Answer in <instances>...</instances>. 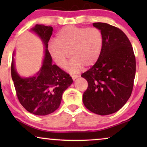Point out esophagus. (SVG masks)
I'll use <instances>...</instances> for the list:
<instances>
[{"instance_id": "1", "label": "esophagus", "mask_w": 147, "mask_h": 147, "mask_svg": "<svg viewBox=\"0 0 147 147\" xmlns=\"http://www.w3.org/2000/svg\"><path fill=\"white\" fill-rule=\"evenodd\" d=\"M71 77H72V79H73V80H75V79H77V77H79V75H72Z\"/></svg>"}]
</instances>
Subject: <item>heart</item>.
I'll list each match as a JSON object with an SVG mask.
<instances>
[{
	"mask_svg": "<svg viewBox=\"0 0 147 147\" xmlns=\"http://www.w3.org/2000/svg\"><path fill=\"white\" fill-rule=\"evenodd\" d=\"M104 36L97 28H79L68 25L58 32L55 41L48 44V50L57 65L66 66L70 56L73 59L70 70L77 72L97 63L102 54Z\"/></svg>",
	"mask_w": 147,
	"mask_h": 147,
	"instance_id": "heart-1",
	"label": "heart"
}]
</instances>
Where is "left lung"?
<instances>
[{
    "instance_id": "8db88e82",
    "label": "left lung",
    "mask_w": 147,
    "mask_h": 147,
    "mask_svg": "<svg viewBox=\"0 0 147 147\" xmlns=\"http://www.w3.org/2000/svg\"><path fill=\"white\" fill-rule=\"evenodd\" d=\"M102 31L104 45L99 60L82 74L88 88L83 103L94 113L106 115L117 112L131 97L136 76V57L129 38L117 27L94 23Z\"/></svg>"
}]
</instances>
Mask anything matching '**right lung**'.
Segmentation results:
<instances>
[{"mask_svg": "<svg viewBox=\"0 0 147 147\" xmlns=\"http://www.w3.org/2000/svg\"><path fill=\"white\" fill-rule=\"evenodd\" d=\"M32 30L41 37L45 45L43 65L36 76L22 78L16 73L12 60L11 78L21 105L31 113L47 115L59 107L62 94L73 81L69 74L52 63L51 55L48 50V42L53 30L52 27L36 25Z\"/></svg>", "mask_w": 147, "mask_h": 147, "instance_id": "1", "label": "right lung"}]
</instances>
